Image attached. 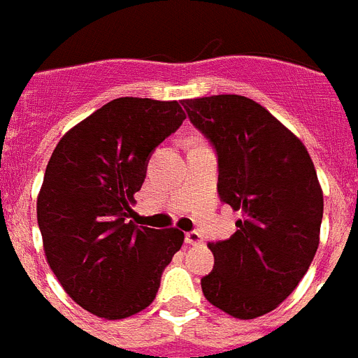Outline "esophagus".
Segmentation results:
<instances>
[{"label": "esophagus", "mask_w": 358, "mask_h": 358, "mask_svg": "<svg viewBox=\"0 0 358 358\" xmlns=\"http://www.w3.org/2000/svg\"><path fill=\"white\" fill-rule=\"evenodd\" d=\"M185 243L187 245H200L202 243V235L199 231H189V234H185Z\"/></svg>", "instance_id": "34e87169"}]
</instances>
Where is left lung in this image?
Returning <instances> with one entry per match:
<instances>
[{"label":"left lung","mask_w":358,"mask_h":358,"mask_svg":"<svg viewBox=\"0 0 358 358\" xmlns=\"http://www.w3.org/2000/svg\"><path fill=\"white\" fill-rule=\"evenodd\" d=\"M219 154L220 200L239 211L228 241L209 243L206 300L252 320L292 294L320 243L324 193L309 152L268 110L243 95L182 101Z\"/></svg>","instance_id":"1"}]
</instances>
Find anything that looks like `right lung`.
Returning <instances> with one entry per match:
<instances>
[{"mask_svg":"<svg viewBox=\"0 0 358 358\" xmlns=\"http://www.w3.org/2000/svg\"><path fill=\"white\" fill-rule=\"evenodd\" d=\"M178 101L119 97L64 134L36 200L43 254L75 303L104 320L149 307L184 245L178 228L129 220L152 150L178 129Z\"/></svg>","mask_w":358,"mask_h":358,"instance_id":"right-lung-1","label":"right lung"}]
</instances>
